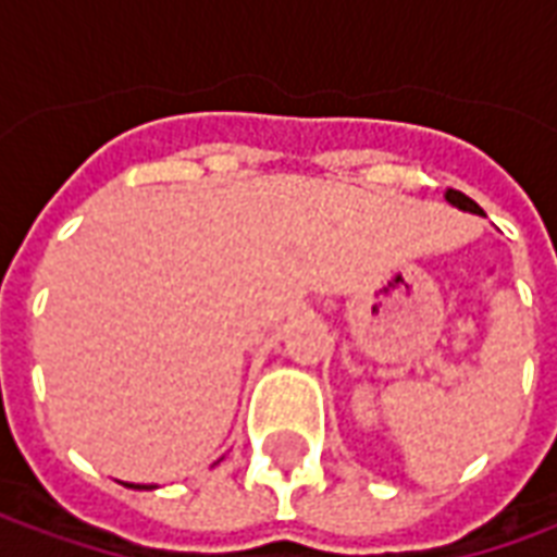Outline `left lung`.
<instances>
[{
    "label": "left lung",
    "instance_id": "1",
    "mask_svg": "<svg viewBox=\"0 0 557 557\" xmlns=\"http://www.w3.org/2000/svg\"><path fill=\"white\" fill-rule=\"evenodd\" d=\"M445 198H448L450 205L454 207H460V210H469V213H481V216H484V210H481V207L474 205L472 198H469V195H462V193H457V189H448V193H445Z\"/></svg>",
    "mask_w": 557,
    "mask_h": 557
}]
</instances>
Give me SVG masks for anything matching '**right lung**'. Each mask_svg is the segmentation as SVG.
I'll return each instance as SVG.
<instances>
[{
	"label": "right lung",
	"mask_w": 557,
	"mask_h": 557,
	"mask_svg": "<svg viewBox=\"0 0 557 557\" xmlns=\"http://www.w3.org/2000/svg\"><path fill=\"white\" fill-rule=\"evenodd\" d=\"M133 486V490H148V486H139V484H129Z\"/></svg>",
	"instance_id": "right-lung-1"
}]
</instances>
